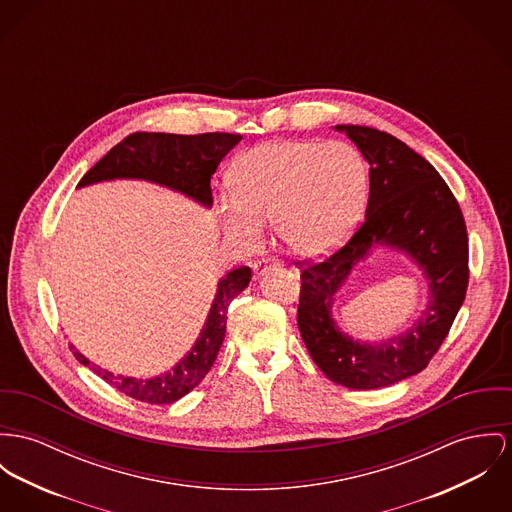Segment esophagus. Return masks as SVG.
Returning a JSON list of instances; mask_svg holds the SVG:
<instances>
[{"label":"esophagus","mask_w":512,"mask_h":512,"mask_svg":"<svg viewBox=\"0 0 512 512\" xmlns=\"http://www.w3.org/2000/svg\"><path fill=\"white\" fill-rule=\"evenodd\" d=\"M275 267H280V263L273 259V257H267V259H261V261L253 263V273H255V276H263L267 271H271Z\"/></svg>","instance_id":"obj_1"}]
</instances>
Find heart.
<instances>
[{
  "label": "heart",
  "instance_id": "heart-1",
  "mask_svg": "<svg viewBox=\"0 0 512 512\" xmlns=\"http://www.w3.org/2000/svg\"><path fill=\"white\" fill-rule=\"evenodd\" d=\"M230 193L216 198L226 234L257 243L267 220L298 257L315 259L337 249L364 208L368 171L351 144L276 140L241 154L228 173Z\"/></svg>",
  "mask_w": 512,
  "mask_h": 512
}]
</instances>
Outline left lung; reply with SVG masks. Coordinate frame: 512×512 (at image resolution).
Returning a JSON list of instances; mask_svg holds the SVG:
<instances>
[{
  "mask_svg": "<svg viewBox=\"0 0 512 512\" xmlns=\"http://www.w3.org/2000/svg\"><path fill=\"white\" fill-rule=\"evenodd\" d=\"M370 165L362 226L347 245L302 271L298 329L319 370L351 390H378L427 368L468 288V232L462 210L425 158L388 132L339 124ZM405 252L428 280L430 302L418 321L394 338L368 344L332 319L334 294L374 248Z\"/></svg>",
  "mask_w": 512,
  "mask_h": 512,
  "instance_id": "8db88e82",
  "label": "left lung"
}]
</instances>
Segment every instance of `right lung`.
<instances>
[{
	"label": "right lung",
	"instance_id": "1",
	"mask_svg": "<svg viewBox=\"0 0 512 512\" xmlns=\"http://www.w3.org/2000/svg\"><path fill=\"white\" fill-rule=\"evenodd\" d=\"M239 140V134L226 132H208L195 136L136 132L124 138L105 158L99 159L81 177L78 189L103 181L138 179L181 193L193 198L204 208H210V177L216 173L220 161L239 144ZM249 280V267H239L220 278L210 312L206 315L195 345L171 370L154 378L117 376L93 364L74 345H70V349L83 366L93 370L99 378L117 388L118 392L146 403H173L195 390L212 368L226 335L228 306L237 294L247 288Z\"/></svg>",
	"mask_w": 512,
	"mask_h": 512
}]
</instances>
